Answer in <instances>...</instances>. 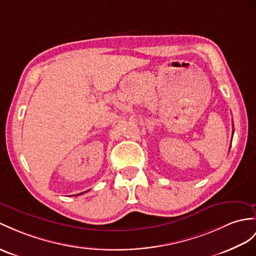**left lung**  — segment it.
<instances>
[{
  "label": "left lung",
  "instance_id": "left-lung-1",
  "mask_svg": "<svg viewBox=\"0 0 256 256\" xmlns=\"http://www.w3.org/2000/svg\"><path fill=\"white\" fill-rule=\"evenodd\" d=\"M232 134H234V132H232Z\"/></svg>",
  "mask_w": 256,
  "mask_h": 256
}]
</instances>
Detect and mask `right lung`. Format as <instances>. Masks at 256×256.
Masks as SVG:
<instances>
[{
    "label": "right lung",
    "mask_w": 256,
    "mask_h": 256,
    "mask_svg": "<svg viewBox=\"0 0 256 256\" xmlns=\"http://www.w3.org/2000/svg\"><path fill=\"white\" fill-rule=\"evenodd\" d=\"M80 194H82V193H80Z\"/></svg>",
    "instance_id": "right-lung-1"
}]
</instances>
